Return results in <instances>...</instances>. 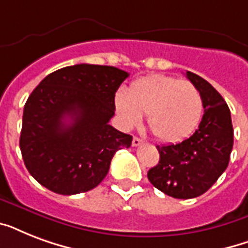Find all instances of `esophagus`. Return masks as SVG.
Segmentation results:
<instances>
[{"label": "esophagus", "instance_id": "34e87169", "mask_svg": "<svg viewBox=\"0 0 248 248\" xmlns=\"http://www.w3.org/2000/svg\"><path fill=\"white\" fill-rule=\"evenodd\" d=\"M141 143H143V140L139 139V138H136V136H134V139H132V147H139Z\"/></svg>", "mask_w": 248, "mask_h": 248}]
</instances>
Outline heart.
<instances>
[{"label":"heart","instance_id":"b5f03b06","mask_svg":"<svg viewBox=\"0 0 248 248\" xmlns=\"http://www.w3.org/2000/svg\"><path fill=\"white\" fill-rule=\"evenodd\" d=\"M114 105L126 128L139 126L143 114H147L151 131L163 143H177L192 135L203 114L198 87L190 81L165 75L134 81L127 95L117 93Z\"/></svg>","mask_w":248,"mask_h":248}]
</instances>
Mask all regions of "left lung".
<instances>
[{
    "label": "left lung",
    "instance_id": "obj_1",
    "mask_svg": "<svg viewBox=\"0 0 248 248\" xmlns=\"http://www.w3.org/2000/svg\"><path fill=\"white\" fill-rule=\"evenodd\" d=\"M186 78L202 93V121L196 132L181 143L157 145L159 162L148 171L153 186L179 200L207 192L227 170L233 149L231 110L223 96L192 72H186Z\"/></svg>",
    "mask_w": 248,
    "mask_h": 248
}]
</instances>
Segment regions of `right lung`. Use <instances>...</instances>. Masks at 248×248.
<instances>
[{
	"label": "right lung",
	"mask_w": 248,
	"mask_h": 248,
	"mask_svg": "<svg viewBox=\"0 0 248 248\" xmlns=\"http://www.w3.org/2000/svg\"><path fill=\"white\" fill-rule=\"evenodd\" d=\"M127 72L76 64L45 77L23 112L20 151L29 173L45 188L72 196L89 192L107 176L113 155L132 136L109 124L116 91Z\"/></svg>",
	"instance_id": "1"
}]
</instances>
